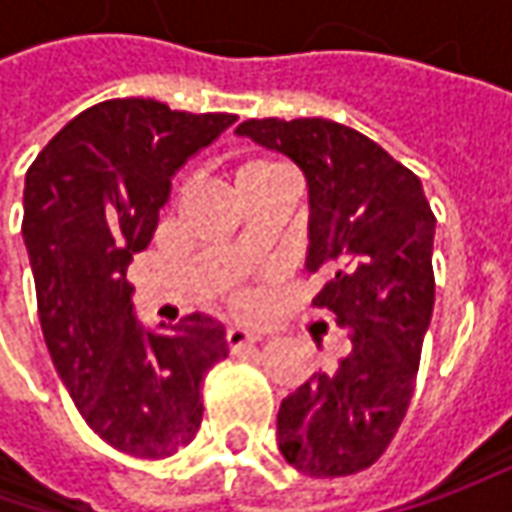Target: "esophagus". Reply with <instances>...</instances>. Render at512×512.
Returning <instances> with one entry per match:
<instances>
[{"instance_id": "esophagus-1", "label": "esophagus", "mask_w": 512, "mask_h": 512, "mask_svg": "<svg viewBox=\"0 0 512 512\" xmlns=\"http://www.w3.org/2000/svg\"><path fill=\"white\" fill-rule=\"evenodd\" d=\"M225 342L233 353H239V350H245L250 344L262 342V336L256 330H247V327H230L225 333Z\"/></svg>"}]
</instances>
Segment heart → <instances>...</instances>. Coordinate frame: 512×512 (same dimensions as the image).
<instances>
[{"instance_id":"1","label":"heart","mask_w":512,"mask_h":512,"mask_svg":"<svg viewBox=\"0 0 512 512\" xmlns=\"http://www.w3.org/2000/svg\"><path fill=\"white\" fill-rule=\"evenodd\" d=\"M270 176H290V170L285 165H279V162H270V159H253V162H245V165L236 168L233 187L239 193V190H245L253 182H262V179H270Z\"/></svg>"}]
</instances>
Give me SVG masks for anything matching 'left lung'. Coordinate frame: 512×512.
<instances>
[{
    "mask_svg": "<svg viewBox=\"0 0 512 512\" xmlns=\"http://www.w3.org/2000/svg\"><path fill=\"white\" fill-rule=\"evenodd\" d=\"M285 153L307 179V273H325L313 307L347 336L336 364L279 407L276 442L310 479L379 462L402 424L433 316L436 216L422 182L373 139L330 119H247L236 128Z\"/></svg>",
    "mask_w": 512,
    "mask_h": 512,
    "instance_id": "8db88e82",
    "label": "left lung"
}]
</instances>
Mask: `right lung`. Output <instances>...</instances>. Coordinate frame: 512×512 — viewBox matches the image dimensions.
Instances as JSON below:
<instances>
[{
  "label": "right lung",
  "mask_w": 512,
  "mask_h": 512,
  "mask_svg": "<svg viewBox=\"0 0 512 512\" xmlns=\"http://www.w3.org/2000/svg\"><path fill=\"white\" fill-rule=\"evenodd\" d=\"M233 122V113L108 99L70 119L25 176L22 236L53 367L90 430L136 459L193 442L199 390L227 342L202 313L145 330L128 265L153 239L173 173Z\"/></svg>",
  "instance_id": "right-lung-1"
}]
</instances>
